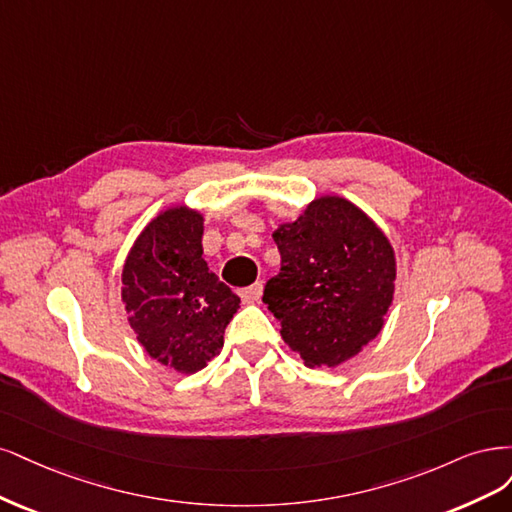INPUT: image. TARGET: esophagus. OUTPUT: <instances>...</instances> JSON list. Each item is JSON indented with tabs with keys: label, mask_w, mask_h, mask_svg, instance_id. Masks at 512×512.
<instances>
[{
	"label": "esophagus",
	"mask_w": 512,
	"mask_h": 512,
	"mask_svg": "<svg viewBox=\"0 0 512 512\" xmlns=\"http://www.w3.org/2000/svg\"><path fill=\"white\" fill-rule=\"evenodd\" d=\"M261 293H263V285H261V283H255V285H251V287L242 289V291H240V298H242L244 302H257V300L261 298Z\"/></svg>",
	"instance_id": "1"
}]
</instances>
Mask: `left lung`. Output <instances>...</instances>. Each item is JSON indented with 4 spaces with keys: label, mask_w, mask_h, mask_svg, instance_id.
<instances>
[{
    "label": "left lung",
    "mask_w": 512,
    "mask_h": 512,
    "mask_svg": "<svg viewBox=\"0 0 512 512\" xmlns=\"http://www.w3.org/2000/svg\"><path fill=\"white\" fill-rule=\"evenodd\" d=\"M272 238L280 272L268 280L263 302L306 366L336 368L381 334L393 302L395 253L364 210L323 195L293 223H280Z\"/></svg>",
    "instance_id": "obj_1"
}]
</instances>
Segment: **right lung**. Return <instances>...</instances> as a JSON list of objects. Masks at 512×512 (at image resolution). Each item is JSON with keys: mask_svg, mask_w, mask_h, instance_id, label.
<instances>
[{"mask_svg": "<svg viewBox=\"0 0 512 512\" xmlns=\"http://www.w3.org/2000/svg\"><path fill=\"white\" fill-rule=\"evenodd\" d=\"M204 217L172 206L148 223L123 266L121 298L144 351L176 372L206 368L223 349L240 298L208 270Z\"/></svg>", "mask_w": 512, "mask_h": 512, "instance_id": "obj_1", "label": "right lung"}]
</instances>
